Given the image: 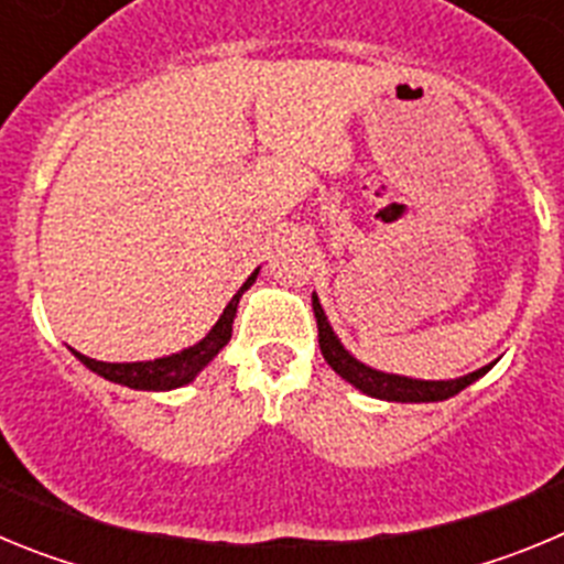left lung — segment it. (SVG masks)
<instances>
[{
	"label": "left lung",
	"mask_w": 564,
	"mask_h": 564,
	"mask_svg": "<svg viewBox=\"0 0 564 564\" xmlns=\"http://www.w3.org/2000/svg\"><path fill=\"white\" fill-rule=\"evenodd\" d=\"M313 316H316L318 327V347H322V356L330 364L333 370L350 381L352 387H358L361 392L372 398H383V401H401V403H421V401H446V398L457 395L460 390H466L468 383L477 381L480 376H486L488 367L468 372V376L455 378V381H415V378L403 376H390V372H378L367 364L356 361L350 352L344 350L338 338L333 336L330 325H327V316L318 305L316 293H313Z\"/></svg>",
	"instance_id": "obj_1"
}]
</instances>
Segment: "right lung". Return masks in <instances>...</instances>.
Listing matches in <instances>:
<instances>
[{"label":"right lung","instance_id":"1","mask_svg":"<svg viewBox=\"0 0 564 564\" xmlns=\"http://www.w3.org/2000/svg\"><path fill=\"white\" fill-rule=\"evenodd\" d=\"M259 271H253L251 276L246 279V285L234 293V299L228 302V307L223 311V316L217 318V325L212 327L203 341H197L194 347L183 352H174L169 358H154V361H134V364H109V361H96V358L84 356V352H76L78 361H84L93 372L109 378L115 383H123V387H132V390H174V387H183V383L192 381L197 372L212 361L217 352L223 350L231 338V325L234 316H237L239 296L253 285Z\"/></svg>","mask_w":564,"mask_h":564}]
</instances>
